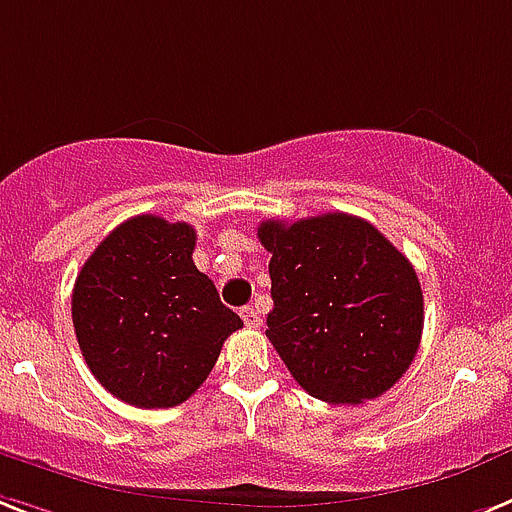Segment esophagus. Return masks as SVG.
<instances>
[{
  "label": "esophagus",
  "instance_id": "esophagus-1",
  "mask_svg": "<svg viewBox=\"0 0 512 512\" xmlns=\"http://www.w3.org/2000/svg\"><path fill=\"white\" fill-rule=\"evenodd\" d=\"M239 315H242V320L247 328H260V315H257L255 307H242L239 309Z\"/></svg>",
  "mask_w": 512,
  "mask_h": 512
}]
</instances>
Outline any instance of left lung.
Listing matches in <instances>:
<instances>
[{"mask_svg":"<svg viewBox=\"0 0 512 512\" xmlns=\"http://www.w3.org/2000/svg\"><path fill=\"white\" fill-rule=\"evenodd\" d=\"M270 252L273 349L309 395L364 403L390 390L414 362L424 296L414 265L364 218L322 213L263 221Z\"/></svg>","mask_w":512,"mask_h":512,"instance_id":"left-lung-1","label":"left lung"}]
</instances>
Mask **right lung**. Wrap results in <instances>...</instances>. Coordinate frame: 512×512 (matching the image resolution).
<instances>
[{"label": "right lung", "mask_w": 512, "mask_h": 512, "mask_svg": "<svg viewBox=\"0 0 512 512\" xmlns=\"http://www.w3.org/2000/svg\"><path fill=\"white\" fill-rule=\"evenodd\" d=\"M195 239L190 223L135 216L77 273L80 351L103 388L137 409L187 401L216 367L223 341L244 325L195 268Z\"/></svg>", "instance_id": "obj_1"}]
</instances>
